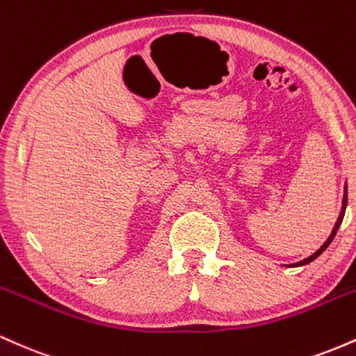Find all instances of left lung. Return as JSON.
I'll return each instance as SVG.
<instances>
[{
  "label": "left lung",
  "instance_id": "1",
  "mask_svg": "<svg viewBox=\"0 0 356 356\" xmlns=\"http://www.w3.org/2000/svg\"><path fill=\"white\" fill-rule=\"evenodd\" d=\"M346 197H348V195H346V189H345V195H343V207H341V212H340V216H338V220H337V224H334V227H333L332 234H330V238L326 239V243L323 244V246H321L320 249H318V251L314 252V254H312V256H309V257H306V259H303V261H300V263H296V264H291V266H303V264H308V263H312V261L316 259V257L320 256L321 252L325 251V249L330 246V243H332L334 236H337V231H338V227H340V224H341V220H343V216H345V209H346Z\"/></svg>",
  "mask_w": 356,
  "mask_h": 356
}]
</instances>
